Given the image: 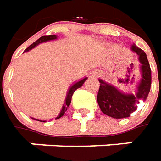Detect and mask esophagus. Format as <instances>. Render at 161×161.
I'll use <instances>...</instances> for the list:
<instances>
[{"label": "esophagus", "mask_w": 161, "mask_h": 161, "mask_svg": "<svg viewBox=\"0 0 161 161\" xmlns=\"http://www.w3.org/2000/svg\"><path fill=\"white\" fill-rule=\"evenodd\" d=\"M90 75H91V76L93 77V76H95V75H97V72H96V71H94V70H92L91 73H90Z\"/></svg>", "instance_id": "obj_1"}]
</instances>
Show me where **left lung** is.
<instances>
[{
    "label": "left lung",
    "instance_id": "1",
    "mask_svg": "<svg viewBox=\"0 0 161 161\" xmlns=\"http://www.w3.org/2000/svg\"><path fill=\"white\" fill-rule=\"evenodd\" d=\"M131 51L137 54L140 63L141 79L136 86V93L124 92L113 85L99 79L100 89L97 95L99 107L105 115L114 119L130 117L131 114L137 109L138 104L146 101L151 89L152 70L146 53L135 43L132 44Z\"/></svg>",
    "mask_w": 161,
    "mask_h": 161
}]
</instances>
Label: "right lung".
Here are the masks:
<instances>
[{"instance_id": "right-lung-1", "label": "right lung", "mask_w": 161, "mask_h": 161, "mask_svg": "<svg viewBox=\"0 0 161 161\" xmlns=\"http://www.w3.org/2000/svg\"><path fill=\"white\" fill-rule=\"evenodd\" d=\"M57 39H58V36H56V35H51V36H42V37H40L37 41H36L35 42H33L30 46H28V47L26 48L24 53L29 52L30 50H32V49H34L35 47H36V46H37V45H39L40 43L50 42V41H54V40H57ZM86 79H87V77L86 76V77L82 78L81 80L77 81V82H75V83H74V84H72V85L69 86V90H68V92H67V95H66L65 103H64L63 106H62V108H61V110H60L59 114H58V116L55 118V119H58L59 118H61L64 114H65V111L68 109L69 106L70 105V103H71V98H72V95H73L74 92H75L77 88H80L81 86L84 85V83L86 82ZM31 119H35V120H37V121H41V122H46V120H39V119H34V118H31Z\"/></svg>"}]
</instances>
